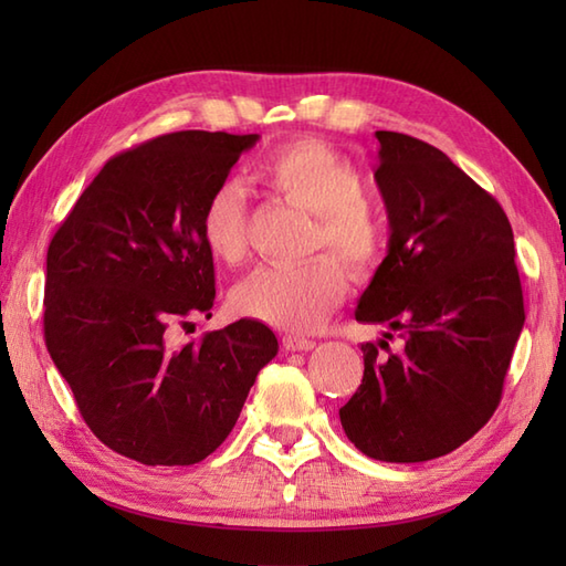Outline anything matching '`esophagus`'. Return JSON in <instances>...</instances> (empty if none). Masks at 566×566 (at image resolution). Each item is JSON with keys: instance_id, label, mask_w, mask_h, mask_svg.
Returning <instances> with one entry per match:
<instances>
[{"instance_id": "34e87169", "label": "esophagus", "mask_w": 566, "mask_h": 566, "mask_svg": "<svg viewBox=\"0 0 566 566\" xmlns=\"http://www.w3.org/2000/svg\"><path fill=\"white\" fill-rule=\"evenodd\" d=\"M282 345L292 353H308V350H314L316 343L308 340V338H302V335L290 333V335H284V338H282Z\"/></svg>"}]
</instances>
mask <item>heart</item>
<instances>
[{
  "instance_id": "obj_1",
  "label": "heart",
  "mask_w": 566,
  "mask_h": 566,
  "mask_svg": "<svg viewBox=\"0 0 566 566\" xmlns=\"http://www.w3.org/2000/svg\"><path fill=\"white\" fill-rule=\"evenodd\" d=\"M255 177L274 195L316 213L311 248H331L355 276L379 268L387 255V226L363 197V172L338 148L318 138L292 140L264 155ZM199 233L219 262L245 258L248 203L233 179H223L203 199ZM339 261L323 252L296 268H258L235 286L231 304L240 316L272 328L316 331L345 298L347 272Z\"/></svg>"
}]
</instances>
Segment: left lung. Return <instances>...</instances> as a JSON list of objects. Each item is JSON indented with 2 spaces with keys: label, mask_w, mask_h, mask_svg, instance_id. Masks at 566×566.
I'll return each instance as SVG.
<instances>
[{
  "label": "left lung",
  "mask_w": 566,
  "mask_h": 566,
  "mask_svg": "<svg viewBox=\"0 0 566 566\" xmlns=\"http://www.w3.org/2000/svg\"><path fill=\"white\" fill-rule=\"evenodd\" d=\"M389 252L355 318L399 332L365 343V377L340 408L345 436L381 462H426L494 416L525 323L513 231L501 203L442 150L377 130ZM381 346L384 354L378 350Z\"/></svg>",
  "instance_id": "1"
}]
</instances>
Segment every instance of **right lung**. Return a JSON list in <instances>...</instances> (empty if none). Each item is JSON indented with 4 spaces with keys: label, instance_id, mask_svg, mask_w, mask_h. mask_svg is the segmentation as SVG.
<instances>
[{
    "label": "right lung",
    "instance_id": "add662e5",
    "mask_svg": "<svg viewBox=\"0 0 566 566\" xmlns=\"http://www.w3.org/2000/svg\"><path fill=\"white\" fill-rule=\"evenodd\" d=\"M258 140L179 130L114 155L48 245V353L94 436L140 464L209 457L280 350L250 318L201 340L172 338L195 316L211 318L213 255L199 211Z\"/></svg>",
    "mask_w": 566,
    "mask_h": 566
}]
</instances>
